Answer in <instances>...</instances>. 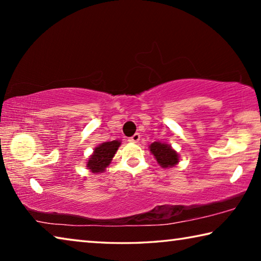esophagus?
Segmentation results:
<instances>
[{
  "label": "esophagus",
  "mask_w": 261,
  "mask_h": 261,
  "mask_svg": "<svg viewBox=\"0 0 261 261\" xmlns=\"http://www.w3.org/2000/svg\"><path fill=\"white\" fill-rule=\"evenodd\" d=\"M139 140H140V135L139 134H135L134 136L130 137V138H129L130 143H138Z\"/></svg>",
  "instance_id": "obj_1"
}]
</instances>
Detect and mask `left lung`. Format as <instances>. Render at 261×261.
<instances>
[{
	"label": "left lung",
	"instance_id": "left-lung-1",
	"mask_svg": "<svg viewBox=\"0 0 261 261\" xmlns=\"http://www.w3.org/2000/svg\"><path fill=\"white\" fill-rule=\"evenodd\" d=\"M148 148L162 168H173L179 162V154L169 144L154 141Z\"/></svg>",
	"mask_w": 261,
	"mask_h": 261
}]
</instances>
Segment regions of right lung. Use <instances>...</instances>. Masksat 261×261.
Returning <instances> with one entry per match:
<instances>
[{
    "instance_id": "1",
    "label": "right lung",
    "mask_w": 261,
    "mask_h": 261,
    "mask_svg": "<svg viewBox=\"0 0 261 261\" xmlns=\"http://www.w3.org/2000/svg\"><path fill=\"white\" fill-rule=\"evenodd\" d=\"M120 146L121 140L105 141V143L98 145L86 162L87 169H90L91 173L93 174L103 173L106 168L110 165Z\"/></svg>"
}]
</instances>
